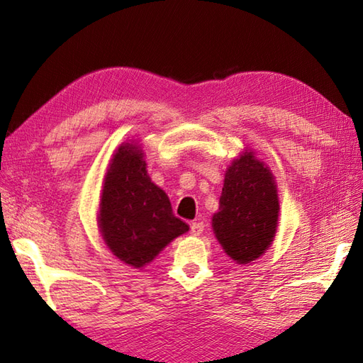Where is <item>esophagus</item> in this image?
I'll use <instances>...</instances> for the list:
<instances>
[{
	"label": "esophagus",
	"mask_w": 363,
	"mask_h": 363,
	"mask_svg": "<svg viewBox=\"0 0 363 363\" xmlns=\"http://www.w3.org/2000/svg\"><path fill=\"white\" fill-rule=\"evenodd\" d=\"M203 230H204V223L203 221L191 223V226H190V234L191 235H201Z\"/></svg>",
	"instance_id": "esophagus-1"
}]
</instances>
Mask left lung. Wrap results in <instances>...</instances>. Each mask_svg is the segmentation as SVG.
Instances as JSON below:
<instances>
[{
  "label": "left lung",
  "mask_w": 363,
  "mask_h": 363,
  "mask_svg": "<svg viewBox=\"0 0 363 363\" xmlns=\"http://www.w3.org/2000/svg\"><path fill=\"white\" fill-rule=\"evenodd\" d=\"M279 213L277 191L269 169L251 152L228 168L220 211L212 226L223 250L238 264H248L273 242Z\"/></svg>",
  "instance_id": "left-lung-1"
}]
</instances>
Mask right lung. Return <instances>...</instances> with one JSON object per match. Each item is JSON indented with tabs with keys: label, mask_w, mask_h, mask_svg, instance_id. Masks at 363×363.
<instances>
[{
	"label": "right lung",
	"mask_w": 363,
	"mask_h": 363,
	"mask_svg": "<svg viewBox=\"0 0 363 363\" xmlns=\"http://www.w3.org/2000/svg\"><path fill=\"white\" fill-rule=\"evenodd\" d=\"M143 152L126 143L112 159L99 206L106 245L125 264L140 268L189 230L173 213L167 194L146 173Z\"/></svg>",
	"instance_id": "obj_1"
}]
</instances>
